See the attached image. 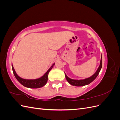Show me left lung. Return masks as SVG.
I'll return each mask as SVG.
<instances>
[{"label": "left lung", "instance_id": "obj_1", "mask_svg": "<svg viewBox=\"0 0 120 120\" xmlns=\"http://www.w3.org/2000/svg\"><path fill=\"white\" fill-rule=\"evenodd\" d=\"M101 67H102V57H101V59L100 61V64L99 68H98L97 71L91 77L86 79H81V80H76V79H72L70 78H69L68 76L65 74V76H66V78L67 79V81L70 83L71 85L75 86H83L85 85H89V83L92 82L94 79H95L97 76L99 75V72L101 70Z\"/></svg>", "mask_w": 120, "mask_h": 120}]
</instances>
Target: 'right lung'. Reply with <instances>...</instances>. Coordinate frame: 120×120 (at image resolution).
I'll return each mask as SVG.
<instances>
[{"instance_id": "right-lung-1", "label": "right lung", "mask_w": 120, "mask_h": 120, "mask_svg": "<svg viewBox=\"0 0 120 120\" xmlns=\"http://www.w3.org/2000/svg\"><path fill=\"white\" fill-rule=\"evenodd\" d=\"M54 64H52V67L49 68V70L47 71L46 73L43 75L42 77L35 79H25L21 78L16 74V72L15 70H14V68L12 66V68L14 76H15V77L17 79V80L19 81L21 85H22L23 86L25 87H27V88L35 89L41 88V87L44 86L46 84L48 79V75L49 72L52 69Z\"/></svg>"}]
</instances>
